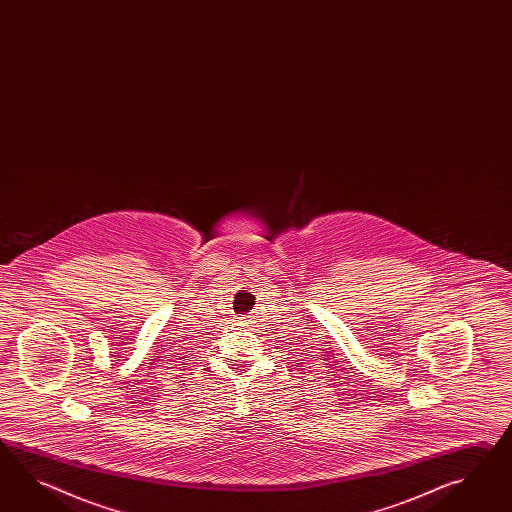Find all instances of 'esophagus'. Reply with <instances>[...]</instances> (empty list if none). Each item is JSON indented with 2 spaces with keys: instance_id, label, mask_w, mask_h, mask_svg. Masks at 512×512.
Listing matches in <instances>:
<instances>
[{
  "instance_id": "1",
  "label": "esophagus",
  "mask_w": 512,
  "mask_h": 512,
  "mask_svg": "<svg viewBox=\"0 0 512 512\" xmlns=\"http://www.w3.org/2000/svg\"><path fill=\"white\" fill-rule=\"evenodd\" d=\"M244 322H246V324H248V320H244Z\"/></svg>"
}]
</instances>
